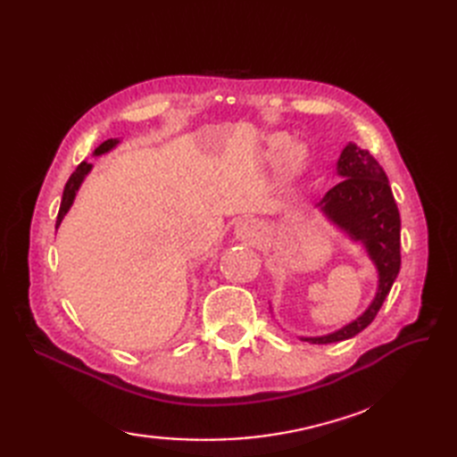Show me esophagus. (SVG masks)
Masks as SVG:
<instances>
[{"label":"esophagus","instance_id":"obj_1","mask_svg":"<svg viewBox=\"0 0 457 457\" xmlns=\"http://www.w3.org/2000/svg\"><path fill=\"white\" fill-rule=\"evenodd\" d=\"M259 228L255 219H244L237 225V237L242 240H255L259 237Z\"/></svg>","mask_w":457,"mask_h":457}]
</instances>
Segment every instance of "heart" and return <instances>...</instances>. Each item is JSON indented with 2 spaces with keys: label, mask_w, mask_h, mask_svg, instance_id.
Listing matches in <instances>:
<instances>
[{
  "label": "heart",
  "mask_w": 457,
  "mask_h": 457,
  "mask_svg": "<svg viewBox=\"0 0 457 457\" xmlns=\"http://www.w3.org/2000/svg\"><path fill=\"white\" fill-rule=\"evenodd\" d=\"M289 162H292V163H297V162H299V152H295V154H294L292 158H289Z\"/></svg>",
  "instance_id": "heart-1"
}]
</instances>
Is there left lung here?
Masks as SVG:
<instances>
[{
  "label": "left lung",
  "mask_w": 457,
  "mask_h": 457,
  "mask_svg": "<svg viewBox=\"0 0 457 457\" xmlns=\"http://www.w3.org/2000/svg\"><path fill=\"white\" fill-rule=\"evenodd\" d=\"M337 175L343 179L326 192L318 205L353 240L364 244L378 269L379 284L376 299L354 322L322 337H301L314 345L345 341L361 334L378 316L400 270V213L383 168L368 150L349 143L339 156Z\"/></svg>",
  "instance_id": "obj_1"
}]
</instances>
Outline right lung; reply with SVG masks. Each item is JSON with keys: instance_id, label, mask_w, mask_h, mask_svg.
<instances>
[{"instance_id": "1", "label": "right lung", "mask_w": 457, "mask_h": 457, "mask_svg": "<svg viewBox=\"0 0 457 457\" xmlns=\"http://www.w3.org/2000/svg\"><path fill=\"white\" fill-rule=\"evenodd\" d=\"M118 143H120L118 139H108V141H104L103 145H99V146L95 148V156H101V154H104V152L112 150ZM89 171H91V163H87V162H81V163L78 165V168H76V171L71 175V179H68V183H66L64 192H62L61 210H59V215H57V227L61 225V220L64 219L66 212L71 210V205H72V202H74V198H76V192H78V188H79L81 181H84L86 175H87Z\"/></svg>"}]
</instances>
